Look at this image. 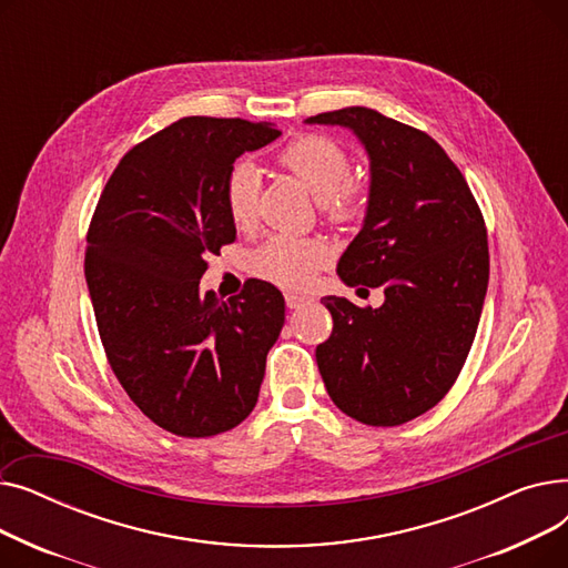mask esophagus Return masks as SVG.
Returning <instances> with one entry per match:
<instances>
[{
  "mask_svg": "<svg viewBox=\"0 0 568 568\" xmlns=\"http://www.w3.org/2000/svg\"><path fill=\"white\" fill-rule=\"evenodd\" d=\"M308 300L304 294H285V304H287V308H300V306H304Z\"/></svg>",
  "mask_w": 568,
  "mask_h": 568,
  "instance_id": "1",
  "label": "esophagus"
}]
</instances>
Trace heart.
Segmentation results:
<instances>
[{
	"label": "heart",
	"instance_id": "heart-1",
	"mask_svg": "<svg viewBox=\"0 0 568 568\" xmlns=\"http://www.w3.org/2000/svg\"><path fill=\"white\" fill-rule=\"evenodd\" d=\"M278 163L322 200L324 214L347 223L366 209V191L354 182L352 161L334 138L304 133L278 152ZM257 172L251 163H234L225 176L223 200L234 227L246 230L257 219ZM329 257V246L315 236L276 234L253 253L255 274L283 287H304Z\"/></svg>",
	"mask_w": 568,
	"mask_h": 568
}]
</instances>
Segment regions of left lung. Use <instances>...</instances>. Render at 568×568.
I'll list each match as a JSON object with an SVG mask.
<instances>
[{"label":"left lung","instance_id":"8db88e82","mask_svg":"<svg viewBox=\"0 0 568 568\" xmlns=\"http://www.w3.org/2000/svg\"><path fill=\"white\" fill-rule=\"evenodd\" d=\"M306 122L345 126L366 146L368 209L338 276L384 290L379 308L324 296L334 332L315 349L317 368L352 419L400 426L449 394L474 343L490 274L481 209L419 129L359 105Z\"/></svg>","mask_w":568,"mask_h":568}]
</instances>
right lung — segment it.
Returning a JSON list of instances; mask_svg holds the SVG:
<instances>
[{
  "label": "right lung",
  "instance_id": "right-lung-1",
  "mask_svg": "<svg viewBox=\"0 0 568 568\" xmlns=\"http://www.w3.org/2000/svg\"><path fill=\"white\" fill-rule=\"evenodd\" d=\"M281 131L184 116L119 161L87 232L84 278L119 384L156 426L212 437L253 412L283 294L251 281L227 302L200 292L206 257L232 244L223 184L244 152Z\"/></svg>",
  "mask_w": 568,
  "mask_h": 568
}]
</instances>
